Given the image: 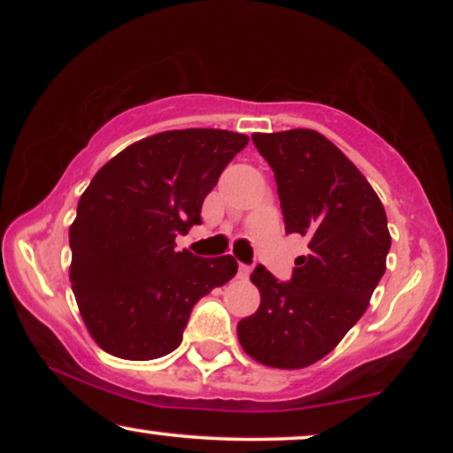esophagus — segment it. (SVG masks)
<instances>
[{
    "instance_id": "34e87169",
    "label": "esophagus",
    "mask_w": 453,
    "mask_h": 453,
    "mask_svg": "<svg viewBox=\"0 0 453 453\" xmlns=\"http://www.w3.org/2000/svg\"><path fill=\"white\" fill-rule=\"evenodd\" d=\"M250 274H251V268H250V265H245V264H239L237 276L241 278V280H247V278H250Z\"/></svg>"
}]
</instances>
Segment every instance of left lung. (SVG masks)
Here are the masks:
<instances>
[{
  "mask_svg": "<svg viewBox=\"0 0 453 453\" xmlns=\"http://www.w3.org/2000/svg\"><path fill=\"white\" fill-rule=\"evenodd\" d=\"M274 171L287 234L309 239L288 282L257 265V311L241 319L239 342L250 357L278 369L324 358L363 318L386 272L392 245L388 216L361 171L313 129L253 134Z\"/></svg>",
  "mask_w": 453,
  "mask_h": 453,
  "instance_id": "left-lung-1",
  "label": "left lung"
}]
</instances>
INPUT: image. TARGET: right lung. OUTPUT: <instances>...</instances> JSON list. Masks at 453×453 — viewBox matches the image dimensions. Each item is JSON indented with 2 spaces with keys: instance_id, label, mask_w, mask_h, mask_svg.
Instances as JSON below:
<instances>
[{
  "instance_id": "right-lung-1",
  "label": "right lung",
  "mask_w": 453,
  "mask_h": 453,
  "mask_svg": "<svg viewBox=\"0 0 453 453\" xmlns=\"http://www.w3.org/2000/svg\"><path fill=\"white\" fill-rule=\"evenodd\" d=\"M247 142L200 127L150 135L86 188L70 226V278L90 336L109 355H169L196 303L237 274L233 256L197 257L175 237L202 225L203 200Z\"/></svg>"
}]
</instances>
